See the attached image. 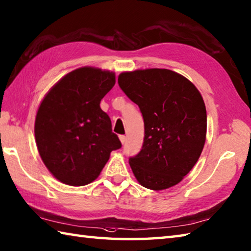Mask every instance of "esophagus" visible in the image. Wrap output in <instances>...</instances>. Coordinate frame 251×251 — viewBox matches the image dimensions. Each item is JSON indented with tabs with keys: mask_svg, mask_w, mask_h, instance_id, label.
<instances>
[{
	"mask_svg": "<svg viewBox=\"0 0 251 251\" xmlns=\"http://www.w3.org/2000/svg\"><path fill=\"white\" fill-rule=\"evenodd\" d=\"M120 140H121V143H122V144H125V141H126V136H125V135H121V136H120Z\"/></svg>",
	"mask_w": 251,
	"mask_h": 251,
	"instance_id": "34e87169",
	"label": "esophagus"
}]
</instances>
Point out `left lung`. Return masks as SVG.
<instances>
[{
    "label": "left lung",
    "instance_id": "obj_1",
    "mask_svg": "<svg viewBox=\"0 0 251 251\" xmlns=\"http://www.w3.org/2000/svg\"><path fill=\"white\" fill-rule=\"evenodd\" d=\"M118 85L144 118L143 147L129 157L136 179L157 191L177 184L197 163L205 144L207 117L202 95L188 79L168 69L123 72Z\"/></svg>",
    "mask_w": 251,
    "mask_h": 251
}]
</instances>
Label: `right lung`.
Segmentation results:
<instances>
[{
	"instance_id": "right-lung-1",
	"label": "right lung",
	"mask_w": 251,
	"mask_h": 251,
	"mask_svg": "<svg viewBox=\"0 0 251 251\" xmlns=\"http://www.w3.org/2000/svg\"><path fill=\"white\" fill-rule=\"evenodd\" d=\"M114 84L113 72L83 67L63 76L40 104L36 144L45 166L62 183H91L110 153L122 147L110 116L100 107Z\"/></svg>"
}]
</instances>
